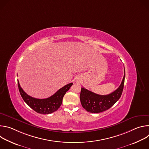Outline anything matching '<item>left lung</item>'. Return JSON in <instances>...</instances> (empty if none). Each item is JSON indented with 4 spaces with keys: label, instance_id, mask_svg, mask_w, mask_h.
Wrapping results in <instances>:
<instances>
[{
    "label": "left lung",
    "instance_id": "8db88e82",
    "mask_svg": "<svg viewBox=\"0 0 149 149\" xmlns=\"http://www.w3.org/2000/svg\"><path fill=\"white\" fill-rule=\"evenodd\" d=\"M124 75L118 88L108 95H99L82 87L80 93V101L84 109L92 113H101L111 108L120 99L124 88Z\"/></svg>",
    "mask_w": 149,
    "mask_h": 149
}]
</instances>
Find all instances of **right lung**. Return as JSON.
Returning <instances> with one entry per match:
<instances>
[{"mask_svg": "<svg viewBox=\"0 0 149 149\" xmlns=\"http://www.w3.org/2000/svg\"><path fill=\"white\" fill-rule=\"evenodd\" d=\"M72 84V83H70L63 86L49 98L38 99L28 95L20 87L19 81H17L19 90L21 97H22L24 101L34 111L43 114L52 113L60 107L62 102L63 96L65 94L66 92L69 90Z\"/></svg>", "mask_w": 149, "mask_h": 149, "instance_id": "1", "label": "right lung"}]
</instances>
